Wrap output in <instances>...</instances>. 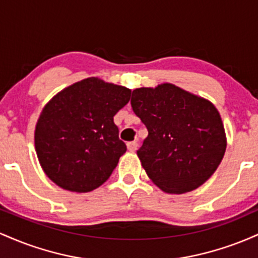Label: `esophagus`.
Masks as SVG:
<instances>
[{"instance_id": "esophagus-1", "label": "esophagus", "mask_w": 258, "mask_h": 258, "mask_svg": "<svg viewBox=\"0 0 258 258\" xmlns=\"http://www.w3.org/2000/svg\"><path fill=\"white\" fill-rule=\"evenodd\" d=\"M137 147H138L137 142H128V143H127V149L132 153L137 150Z\"/></svg>"}]
</instances>
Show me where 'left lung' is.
Listing matches in <instances>:
<instances>
[{"mask_svg":"<svg viewBox=\"0 0 258 258\" xmlns=\"http://www.w3.org/2000/svg\"><path fill=\"white\" fill-rule=\"evenodd\" d=\"M131 105L148 130L137 150L142 166L165 193L199 188L217 170L227 141L211 102L172 84L136 88Z\"/></svg>","mask_w":258,"mask_h":258,"instance_id":"1","label":"left lung"}]
</instances>
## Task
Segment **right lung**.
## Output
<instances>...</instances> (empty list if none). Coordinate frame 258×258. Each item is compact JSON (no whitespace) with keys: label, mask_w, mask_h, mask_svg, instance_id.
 <instances>
[{"label":"right lung","mask_w":258,"mask_h":258,"mask_svg":"<svg viewBox=\"0 0 258 258\" xmlns=\"http://www.w3.org/2000/svg\"><path fill=\"white\" fill-rule=\"evenodd\" d=\"M130 97L131 90L98 78L85 79L55 94L35 128V149L47 177L76 193L102 185L127 149L114 116Z\"/></svg>","instance_id":"1"}]
</instances>
